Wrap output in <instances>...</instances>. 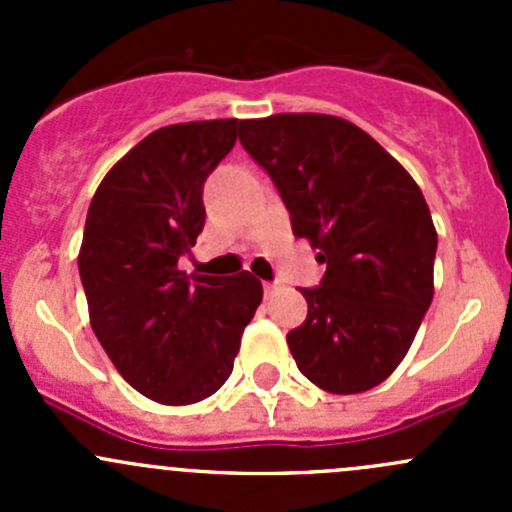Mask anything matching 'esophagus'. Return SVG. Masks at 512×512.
I'll return each mask as SVG.
<instances>
[{
  "instance_id": "esophagus-1",
  "label": "esophagus",
  "mask_w": 512,
  "mask_h": 512,
  "mask_svg": "<svg viewBox=\"0 0 512 512\" xmlns=\"http://www.w3.org/2000/svg\"><path fill=\"white\" fill-rule=\"evenodd\" d=\"M277 292V282H265V294L267 297H272V294Z\"/></svg>"
}]
</instances>
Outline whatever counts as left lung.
<instances>
[{
	"instance_id": "8db88e82",
	"label": "left lung",
	"mask_w": 512,
	"mask_h": 512,
	"mask_svg": "<svg viewBox=\"0 0 512 512\" xmlns=\"http://www.w3.org/2000/svg\"><path fill=\"white\" fill-rule=\"evenodd\" d=\"M240 143L267 170L292 232L327 265L304 287L307 319L287 334L319 389L359 394L401 364L433 299L438 235L421 188L369 133L322 113L240 121Z\"/></svg>"
}]
</instances>
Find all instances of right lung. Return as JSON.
I'll list each match as a JSON object with an SVG mask.
<instances>
[{
	"instance_id": "obj_1",
	"label": "right lung",
	"mask_w": 512,
	"mask_h": 512,
	"mask_svg": "<svg viewBox=\"0 0 512 512\" xmlns=\"http://www.w3.org/2000/svg\"><path fill=\"white\" fill-rule=\"evenodd\" d=\"M237 131V118L158 128L108 170L86 215L79 275L91 327L123 379L158 404L213 396L262 302L250 272L178 270L203 232L205 180Z\"/></svg>"
}]
</instances>
